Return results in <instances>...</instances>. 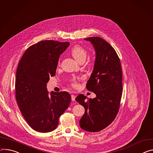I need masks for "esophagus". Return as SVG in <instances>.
Segmentation results:
<instances>
[{"mask_svg":"<svg viewBox=\"0 0 153 153\" xmlns=\"http://www.w3.org/2000/svg\"><path fill=\"white\" fill-rule=\"evenodd\" d=\"M76 99V96L74 94H71V100L73 101H74Z\"/></svg>","mask_w":153,"mask_h":153,"instance_id":"1","label":"esophagus"}]
</instances>
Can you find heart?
<instances>
[{
    "instance_id": "1",
    "label": "heart",
    "mask_w": 153,
    "mask_h": 153,
    "mask_svg": "<svg viewBox=\"0 0 153 153\" xmlns=\"http://www.w3.org/2000/svg\"><path fill=\"white\" fill-rule=\"evenodd\" d=\"M71 53L73 55V56L74 57V58L77 61L81 63V62H84L85 60L88 52L85 48L82 47L81 46L77 45V46H74L72 49ZM70 84L73 87H74L75 88H76L79 87V83L75 79H73L71 80Z\"/></svg>"
}]
</instances>
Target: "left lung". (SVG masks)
I'll return each mask as SVG.
<instances>
[{
    "label": "left lung",
    "mask_w": 153,
    "mask_h": 153,
    "mask_svg": "<svg viewBox=\"0 0 153 153\" xmlns=\"http://www.w3.org/2000/svg\"><path fill=\"white\" fill-rule=\"evenodd\" d=\"M85 39L90 41L96 51L94 69L86 88L96 97L89 99L80 94L76 101L85 108L80 128L94 132L109 126L118 114L123 92L122 69L116 51L107 41L98 36Z\"/></svg>",
    "instance_id": "obj_1"
}]
</instances>
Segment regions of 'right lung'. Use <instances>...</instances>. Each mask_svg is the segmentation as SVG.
Returning a JSON list of instances; mask_svg holds the SVG:
<instances>
[{
	"mask_svg": "<svg viewBox=\"0 0 153 153\" xmlns=\"http://www.w3.org/2000/svg\"><path fill=\"white\" fill-rule=\"evenodd\" d=\"M69 42L44 40L27 48L16 71V100L24 119L39 132L56 129L60 117L70 104L71 97L66 91L51 92L46 84L55 75L60 55Z\"/></svg>",
	"mask_w": 153,
	"mask_h": 153,
	"instance_id": "add662e5",
	"label": "right lung"
}]
</instances>
